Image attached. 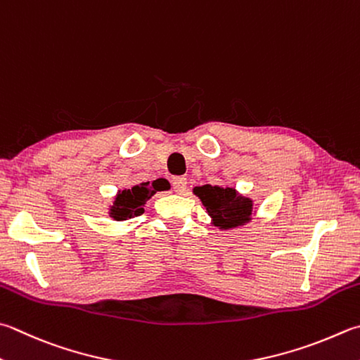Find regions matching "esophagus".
Returning a JSON list of instances; mask_svg holds the SVG:
<instances>
[{
    "label": "esophagus",
    "instance_id": "obj_1",
    "mask_svg": "<svg viewBox=\"0 0 360 360\" xmlns=\"http://www.w3.org/2000/svg\"><path fill=\"white\" fill-rule=\"evenodd\" d=\"M186 179L185 177H174L172 179V188H174V191L175 193H179V194H183L186 191Z\"/></svg>",
    "mask_w": 360,
    "mask_h": 360
}]
</instances>
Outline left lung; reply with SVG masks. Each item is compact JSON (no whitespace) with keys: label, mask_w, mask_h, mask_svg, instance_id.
<instances>
[{"label":"left lung","mask_w":360,"mask_h":360,"mask_svg":"<svg viewBox=\"0 0 360 360\" xmlns=\"http://www.w3.org/2000/svg\"><path fill=\"white\" fill-rule=\"evenodd\" d=\"M193 193L202 200L216 227L224 230L235 229L252 219L250 218L254 213L252 200L238 194L235 188L203 185L195 186Z\"/></svg>","instance_id":"left-lung-1"}]
</instances>
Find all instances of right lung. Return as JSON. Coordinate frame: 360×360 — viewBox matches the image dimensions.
<instances>
[{"mask_svg":"<svg viewBox=\"0 0 360 360\" xmlns=\"http://www.w3.org/2000/svg\"><path fill=\"white\" fill-rule=\"evenodd\" d=\"M162 181H146L134 185L130 189L119 191L110 208V216L114 221H127L144 213L146 202L157 191H165Z\"/></svg>","mask_w":360,"mask_h":360,"instance_id":"obj_1","label":"right lung"}]
</instances>
